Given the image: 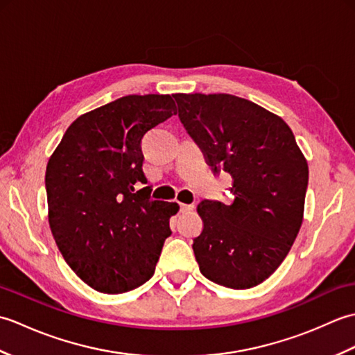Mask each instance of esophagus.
I'll return each mask as SVG.
<instances>
[{
    "label": "esophagus",
    "mask_w": 355,
    "mask_h": 355,
    "mask_svg": "<svg viewBox=\"0 0 355 355\" xmlns=\"http://www.w3.org/2000/svg\"><path fill=\"white\" fill-rule=\"evenodd\" d=\"M193 207V205H180V210H182V212H191Z\"/></svg>",
    "instance_id": "obj_1"
}]
</instances>
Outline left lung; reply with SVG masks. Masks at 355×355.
Listing matches in <instances>:
<instances>
[{"label":"left lung","mask_w":355,"mask_h":355,"mask_svg":"<svg viewBox=\"0 0 355 355\" xmlns=\"http://www.w3.org/2000/svg\"><path fill=\"white\" fill-rule=\"evenodd\" d=\"M178 117L216 173L232 175V205L202 200L193 239L202 276L252 288L275 273L302 225L308 164L281 117L232 94H173Z\"/></svg>","instance_id":"left-lung-1"}]
</instances>
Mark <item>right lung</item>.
Instances as JSON below:
<instances>
[{
    "instance_id": "obj_1",
    "label": "right lung",
    "mask_w": 355,
    "mask_h": 355,
    "mask_svg": "<svg viewBox=\"0 0 355 355\" xmlns=\"http://www.w3.org/2000/svg\"><path fill=\"white\" fill-rule=\"evenodd\" d=\"M177 114L169 94L125 96L78 117L45 172L49 223L65 262L92 288L117 294L154 275L175 202L150 198L141 139Z\"/></svg>"
}]
</instances>
